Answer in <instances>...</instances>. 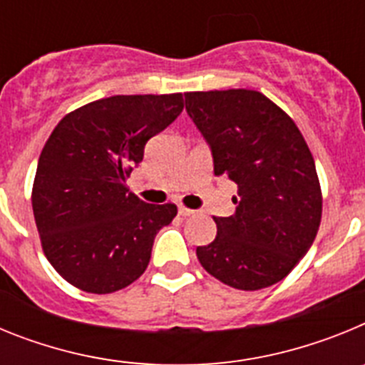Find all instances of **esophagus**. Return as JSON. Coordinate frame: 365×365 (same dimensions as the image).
<instances>
[{
  "label": "esophagus",
  "mask_w": 365,
  "mask_h": 365,
  "mask_svg": "<svg viewBox=\"0 0 365 365\" xmlns=\"http://www.w3.org/2000/svg\"><path fill=\"white\" fill-rule=\"evenodd\" d=\"M179 215H180V217H192V215H195V210H190V208H185V206H180V208H179Z\"/></svg>",
  "instance_id": "obj_1"
}]
</instances>
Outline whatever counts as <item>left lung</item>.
Wrapping results in <instances>:
<instances>
[{"instance_id": "8db88e82", "label": "left lung", "mask_w": 365, "mask_h": 365, "mask_svg": "<svg viewBox=\"0 0 365 365\" xmlns=\"http://www.w3.org/2000/svg\"><path fill=\"white\" fill-rule=\"evenodd\" d=\"M186 113L210 146L214 173L237 185L235 214L197 247L208 274L259 291L291 274L314 241L322 192L314 159L292 118L248 89L186 93Z\"/></svg>"}]
</instances>
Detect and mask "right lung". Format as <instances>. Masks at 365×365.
I'll list each match as a JSON object with an SVG mask.
<instances>
[{
    "label": "right lung",
    "mask_w": 365,
    "mask_h": 365,
    "mask_svg": "<svg viewBox=\"0 0 365 365\" xmlns=\"http://www.w3.org/2000/svg\"><path fill=\"white\" fill-rule=\"evenodd\" d=\"M182 108L180 93L117 95L58 122L38 160L32 212L45 256L71 285L109 294L144 274L177 206L140 201L125 179Z\"/></svg>",
    "instance_id": "obj_1"
}]
</instances>
